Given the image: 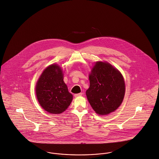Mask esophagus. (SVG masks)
<instances>
[{
	"mask_svg": "<svg viewBox=\"0 0 159 159\" xmlns=\"http://www.w3.org/2000/svg\"><path fill=\"white\" fill-rule=\"evenodd\" d=\"M83 95V93H79V94H75L74 96L75 98H77V97H80V96H81Z\"/></svg>",
	"mask_w": 159,
	"mask_h": 159,
	"instance_id": "obj_1",
	"label": "esophagus"
}]
</instances>
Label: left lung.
<instances>
[{"label":"left lung","mask_w":159,"mask_h":159,"mask_svg":"<svg viewBox=\"0 0 159 159\" xmlns=\"http://www.w3.org/2000/svg\"><path fill=\"white\" fill-rule=\"evenodd\" d=\"M88 100L99 115H107L118 108L125 96V85L121 74L111 65L96 62L89 75Z\"/></svg>","instance_id":"1"}]
</instances>
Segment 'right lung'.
Masks as SVG:
<instances>
[{
	"label": "right lung",
	"mask_w": 159,
	"mask_h": 159,
	"mask_svg": "<svg viewBox=\"0 0 159 159\" xmlns=\"http://www.w3.org/2000/svg\"><path fill=\"white\" fill-rule=\"evenodd\" d=\"M36 92L41 106L53 114L63 112L73 99L63 81L62 71L57 65H50L43 71L37 83Z\"/></svg>",
	"instance_id": "1"
}]
</instances>
